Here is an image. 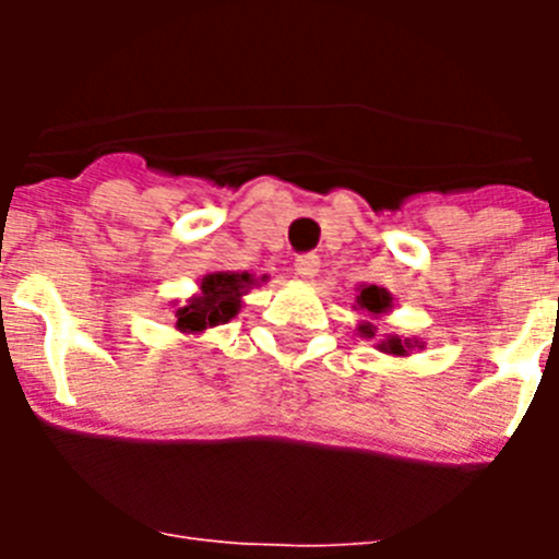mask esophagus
<instances>
[{"instance_id":"34e87169","label":"esophagus","mask_w":559,"mask_h":559,"mask_svg":"<svg viewBox=\"0 0 559 559\" xmlns=\"http://www.w3.org/2000/svg\"><path fill=\"white\" fill-rule=\"evenodd\" d=\"M319 269H322V263H319V257L316 254L296 257V263H294L296 276H302V280H313V276L319 274Z\"/></svg>"}]
</instances>
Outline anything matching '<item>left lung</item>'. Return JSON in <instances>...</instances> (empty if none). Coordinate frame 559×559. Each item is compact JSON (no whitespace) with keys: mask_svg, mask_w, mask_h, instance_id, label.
Wrapping results in <instances>:
<instances>
[{"mask_svg":"<svg viewBox=\"0 0 559 559\" xmlns=\"http://www.w3.org/2000/svg\"><path fill=\"white\" fill-rule=\"evenodd\" d=\"M394 308V296L389 294L386 288H380V285H358V296H355V310L367 316V319H360L358 330L360 338H374L378 333V324L372 319H383L386 313H392ZM426 344L414 335H383L378 341L380 353L392 355V358H408L414 349H423Z\"/></svg>","mask_w":559,"mask_h":559,"instance_id":"8db88e82","label":"left lung"}]
</instances>
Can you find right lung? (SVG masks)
I'll return each instance as SVG.
<instances>
[{"instance_id": "1", "label": "right lung", "mask_w": 559, "mask_h": 559, "mask_svg": "<svg viewBox=\"0 0 559 559\" xmlns=\"http://www.w3.org/2000/svg\"><path fill=\"white\" fill-rule=\"evenodd\" d=\"M269 274L254 276L249 271H212L199 280V290L187 299H176L173 308V328L181 335L206 333V330L226 324L235 319L243 308V296L260 283H265Z\"/></svg>"}]
</instances>
